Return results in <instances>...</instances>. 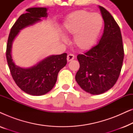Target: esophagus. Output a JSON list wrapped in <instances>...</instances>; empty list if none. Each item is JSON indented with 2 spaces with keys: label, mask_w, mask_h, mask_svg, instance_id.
<instances>
[{
  "label": "esophagus",
  "mask_w": 133,
  "mask_h": 133,
  "mask_svg": "<svg viewBox=\"0 0 133 133\" xmlns=\"http://www.w3.org/2000/svg\"><path fill=\"white\" fill-rule=\"evenodd\" d=\"M74 59V56L72 54H69L68 56H67V61L70 62L72 61Z\"/></svg>",
  "instance_id": "34e87169"
}]
</instances>
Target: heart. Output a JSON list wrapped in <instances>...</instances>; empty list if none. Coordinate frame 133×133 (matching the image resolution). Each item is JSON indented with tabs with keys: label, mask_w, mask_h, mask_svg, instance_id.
Instances as JSON below:
<instances>
[{
	"label": "heart",
	"mask_w": 133,
	"mask_h": 133,
	"mask_svg": "<svg viewBox=\"0 0 133 133\" xmlns=\"http://www.w3.org/2000/svg\"><path fill=\"white\" fill-rule=\"evenodd\" d=\"M103 26V19L97 12L85 10L72 12L63 23L65 35L75 34L74 43L80 50L90 49L96 42Z\"/></svg>",
	"instance_id": "1"
}]
</instances>
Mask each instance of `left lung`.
<instances>
[{
	"label": "left lung",
	"instance_id": "1",
	"mask_svg": "<svg viewBox=\"0 0 133 133\" xmlns=\"http://www.w3.org/2000/svg\"><path fill=\"white\" fill-rule=\"evenodd\" d=\"M99 8L104 21L103 33L96 46L77 56L80 68L75 77L82 90L94 95L104 93L114 86L124 57L119 25L106 9Z\"/></svg>",
	"mask_w": 133,
	"mask_h": 133
}]
</instances>
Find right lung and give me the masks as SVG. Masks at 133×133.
<instances>
[{
    "mask_svg": "<svg viewBox=\"0 0 133 133\" xmlns=\"http://www.w3.org/2000/svg\"><path fill=\"white\" fill-rule=\"evenodd\" d=\"M48 8H30L27 12L20 16L11 29L6 46V56L11 74L14 82L22 90L32 96H42L50 91L57 81L59 71L66 64V53L51 55L36 65L22 68L14 62L12 57V46L20 31L42 21L47 17Z\"/></svg>",
    "mask_w": 133,
    "mask_h": 133,
    "instance_id": "1",
    "label": "right lung"
}]
</instances>
